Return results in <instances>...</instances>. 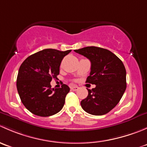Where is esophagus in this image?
Instances as JSON below:
<instances>
[{"instance_id": "obj_1", "label": "esophagus", "mask_w": 147, "mask_h": 147, "mask_svg": "<svg viewBox=\"0 0 147 147\" xmlns=\"http://www.w3.org/2000/svg\"><path fill=\"white\" fill-rule=\"evenodd\" d=\"M78 89H79V87H78V86H75V85L70 86V90H72V91H77Z\"/></svg>"}]
</instances>
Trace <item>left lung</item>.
I'll return each instance as SVG.
<instances>
[{"instance_id": "8db88e82", "label": "left lung", "mask_w": 147, "mask_h": 147, "mask_svg": "<svg viewBox=\"0 0 147 147\" xmlns=\"http://www.w3.org/2000/svg\"><path fill=\"white\" fill-rule=\"evenodd\" d=\"M91 62V71L86 82L95 84L81 101V107L92 115L110 112L121 100L127 87L126 69L121 60L107 49L94 46L75 50Z\"/></svg>"}]
</instances>
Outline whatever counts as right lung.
I'll list each match as a JSON object with an SVG mask.
<instances>
[{
	"label": "right lung",
	"instance_id": "add662e5",
	"mask_svg": "<svg viewBox=\"0 0 147 147\" xmlns=\"http://www.w3.org/2000/svg\"><path fill=\"white\" fill-rule=\"evenodd\" d=\"M71 51L45 49L31 55L20 65L18 92L23 105L34 115L49 117L63 109L69 87L64 84L60 88H51L50 82L57 79L62 60Z\"/></svg>",
	"mask_w": 147,
	"mask_h": 147
}]
</instances>
